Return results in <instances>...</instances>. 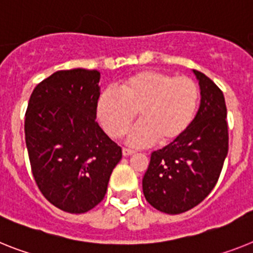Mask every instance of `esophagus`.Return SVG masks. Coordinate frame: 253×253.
<instances>
[{
    "mask_svg": "<svg viewBox=\"0 0 253 253\" xmlns=\"http://www.w3.org/2000/svg\"><path fill=\"white\" fill-rule=\"evenodd\" d=\"M135 150H131V149H127V148H123L122 149V154H123V157H130V156H132V154H135Z\"/></svg>",
    "mask_w": 253,
    "mask_h": 253,
    "instance_id": "esophagus-1",
    "label": "esophagus"
}]
</instances>
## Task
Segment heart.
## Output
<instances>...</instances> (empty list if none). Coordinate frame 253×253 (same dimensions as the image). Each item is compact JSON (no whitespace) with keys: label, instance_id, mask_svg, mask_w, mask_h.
Wrapping results in <instances>:
<instances>
[{"label":"heart","instance_id":"b5f03b06","mask_svg":"<svg viewBox=\"0 0 253 253\" xmlns=\"http://www.w3.org/2000/svg\"><path fill=\"white\" fill-rule=\"evenodd\" d=\"M199 90L188 77L158 71H141L105 90L96 105L97 120L109 136L127 132L139 113L140 121L127 136L132 146L171 144L189 130L197 116Z\"/></svg>","mask_w":253,"mask_h":253}]
</instances>
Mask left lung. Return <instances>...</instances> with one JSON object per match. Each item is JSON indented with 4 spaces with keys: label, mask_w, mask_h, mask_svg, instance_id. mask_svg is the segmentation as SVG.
Masks as SVG:
<instances>
[{
    "label": "left lung",
    "mask_w": 253,
    "mask_h": 253,
    "mask_svg": "<svg viewBox=\"0 0 253 253\" xmlns=\"http://www.w3.org/2000/svg\"><path fill=\"white\" fill-rule=\"evenodd\" d=\"M201 104L192 126L179 140L153 152L143 177L145 199L156 210L177 215L193 209L215 188L228 156L226 105L222 91L193 69Z\"/></svg>",
    "instance_id": "1"
}]
</instances>
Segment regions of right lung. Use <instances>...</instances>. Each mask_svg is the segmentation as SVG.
Wrapping results in <instances>:
<instances>
[{
  "instance_id": "right-lung-1",
  "label": "right lung",
  "mask_w": 253,
  "mask_h": 253,
  "mask_svg": "<svg viewBox=\"0 0 253 253\" xmlns=\"http://www.w3.org/2000/svg\"><path fill=\"white\" fill-rule=\"evenodd\" d=\"M100 73L59 71L38 84L25 113L32 172L44 198L69 213L99 205L122 149L95 122Z\"/></svg>"
}]
</instances>
